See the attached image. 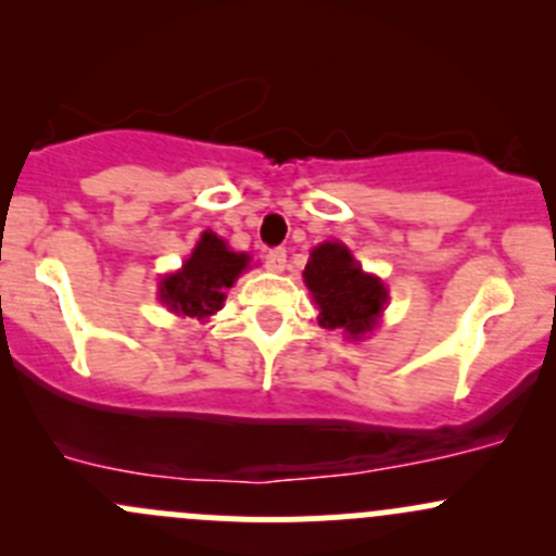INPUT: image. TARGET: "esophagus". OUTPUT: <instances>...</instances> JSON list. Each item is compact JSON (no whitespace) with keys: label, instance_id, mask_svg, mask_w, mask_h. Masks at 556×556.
I'll list each match as a JSON object with an SVG mask.
<instances>
[{"label":"esophagus","instance_id":"34e87169","mask_svg":"<svg viewBox=\"0 0 556 556\" xmlns=\"http://www.w3.org/2000/svg\"><path fill=\"white\" fill-rule=\"evenodd\" d=\"M285 263H288V250H285V247H274V250L266 252L268 271H282Z\"/></svg>","mask_w":556,"mask_h":556}]
</instances>
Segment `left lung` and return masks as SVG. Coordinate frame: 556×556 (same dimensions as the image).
Returning <instances> with one entry per match:
<instances>
[{
  "label": "left lung",
  "instance_id": "8db88e82",
  "mask_svg": "<svg viewBox=\"0 0 556 556\" xmlns=\"http://www.w3.org/2000/svg\"><path fill=\"white\" fill-rule=\"evenodd\" d=\"M306 288L319 306L323 328H344L352 339L374 328L387 301L384 285L371 274H363L344 244L325 242L306 263Z\"/></svg>",
  "mask_w": 556,
  "mask_h": 556
}]
</instances>
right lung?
Wrapping results in <instances>:
<instances>
[{"label":"right lung","instance_id":"add662e5","mask_svg":"<svg viewBox=\"0 0 556 556\" xmlns=\"http://www.w3.org/2000/svg\"><path fill=\"white\" fill-rule=\"evenodd\" d=\"M250 257L244 252H231L223 239L212 231L201 233L193 255L185 261L182 271L164 277L161 282V301L172 312L188 314V317H210L223 306L226 293L233 279L247 268Z\"/></svg>","mask_w":556,"mask_h":556}]
</instances>
